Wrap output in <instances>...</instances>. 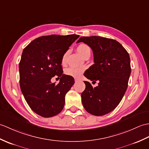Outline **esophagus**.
Masks as SVG:
<instances>
[{
  "label": "esophagus",
  "instance_id": "obj_1",
  "mask_svg": "<svg viewBox=\"0 0 149 149\" xmlns=\"http://www.w3.org/2000/svg\"><path fill=\"white\" fill-rule=\"evenodd\" d=\"M75 82H77V81H79V79L75 78Z\"/></svg>",
  "mask_w": 149,
  "mask_h": 149
}]
</instances>
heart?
<instances>
[{"label": "heart", "mask_w": 149, "mask_h": 149, "mask_svg": "<svg viewBox=\"0 0 149 149\" xmlns=\"http://www.w3.org/2000/svg\"><path fill=\"white\" fill-rule=\"evenodd\" d=\"M77 51L82 57H84L87 54L90 53L91 49L87 44H81L77 46ZM67 55V53H65V54L63 55V58H62V62H63V63H65V60H66ZM84 70V68L82 67H71L68 68L67 70H65V74L71 76V77L78 78L81 75Z\"/></svg>", "instance_id": "heart-1"}]
</instances>
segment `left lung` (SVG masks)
Instances as JSON below:
<instances>
[{
  "instance_id": "1",
  "label": "left lung",
  "mask_w": 149,
  "mask_h": 149,
  "mask_svg": "<svg viewBox=\"0 0 149 149\" xmlns=\"http://www.w3.org/2000/svg\"><path fill=\"white\" fill-rule=\"evenodd\" d=\"M81 42L91 48L94 56L95 63L85 72L84 76L94 82H98V86L93 88L90 82L84 81L82 105L92 115H105L116 108L125 94L131 74L130 55L113 39L82 37L77 43Z\"/></svg>"
}]
</instances>
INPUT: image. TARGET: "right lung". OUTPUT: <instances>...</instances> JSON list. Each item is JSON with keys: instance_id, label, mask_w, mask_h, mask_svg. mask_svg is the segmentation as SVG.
<instances>
[{"instance_id": "obj_1", "label": "right lung", "mask_w": 149, "mask_h": 149, "mask_svg": "<svg viewBox=\"0 0 149 149\" xmlns=\"http://www.w3.org/2000/svg\"><path fill=\"white\" fill-rule=\"evenodd\" d=\"M79 35H51L38 37L23 49L19 63V85L30 109L43 117L60 113L65 97L74 84L70 75L63 74L62 58ZM61 77L57 85L54 76Z\"/></svg>"}]
</instances>
